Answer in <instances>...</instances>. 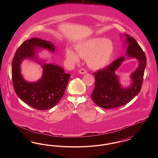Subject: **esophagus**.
<instances>
[{
	"mask_svg": "<svg viewBox=\"0 0 158 158\" xmlns=\"http://www.w3.org/2000/svg\"><path fill=\"white\" fill-rule=\"evenodd\" d=\"M79 73L80 74H82V75H85V74H86V73H87V72L85 70V69H80V70H79Z\"/></svg>",
	"mask_w": 158,
	"mask_h": 158,
	"instance_id": "1",
	"label": "esophagus"
}]
</instances>
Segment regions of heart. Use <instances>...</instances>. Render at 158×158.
I'll return each instance as SVG.
<instances>
[{"mask_svg":"<svg viewBox=\"0 0 158 158\" xmlns=\"http://www.w3.org/2000/svg\"><path fill=\"white\" fill-rule=\"evenodd\" d=\"M75 52L68 48L66 56L69 61L75 63L79 57L86 59L89 68L98 70L106 66L112 58L114 47L113 41L103 37L90 38L81 41L75 47Z\"/></svg>","mask_w":158,"mask_h":158,"instance_id":"b5f03b06","label":"heart"}]
</instances>
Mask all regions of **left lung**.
Returning <instances> with one entry per match:
<instances>
[{"instance_id": "obj_1", "label": "left lung", "mask_w": 158, "mask_h": 158, "mask_svg": "<svg viewBox=\"0 0 158 158\" xmlns=\"http://www.w3.org/2000/svg\"><path fill=\"white\" fill-rule=\"evenodd\" d=\"M120 36L121 40L124 37L126 38L123 43L124 47L127 48L126 55L94 73L95 88L91 97L97 105L105 109L118 107L127 104L140 92L143 82L146 65V58L143 50L134 38L128 34ZM132 58H135L139 64L130 76L131 85L125 87L120 84L119 77L115 72L124 60Z\"/></svg>"}]
</instances>
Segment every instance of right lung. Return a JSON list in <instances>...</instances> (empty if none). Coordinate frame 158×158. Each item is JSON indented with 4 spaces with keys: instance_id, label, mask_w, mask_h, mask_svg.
I'll return each mask as SVG.
<instances>
[{
    "instance_id": "obj_1",
    "label": "right lung",
    "mask_w": 158,
    "mask_h": 158,
    "mask_svg": "<svg viewBox=\"0 0 158 158\" xmlns=\"http://www.w3.org/2000/svg\"><path fill=\"white\" fill-rule=\"evenodd\" d=\"M56 52V47L50 41L34 38L24 41L15 53L12 63L14 88L23 102L40 110L52 108L62 98L70 75L54 63H47L40 58L38 53L43 49ZM25 59L34 60L43 69L42 77L35 82L26 81L21 74L20 65Z\"/></svg>"
}]
</instances>
